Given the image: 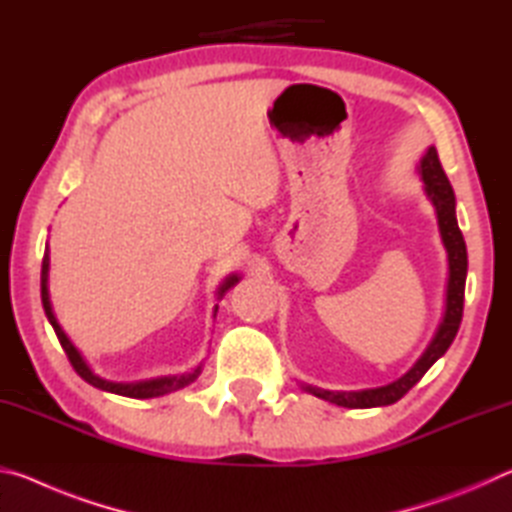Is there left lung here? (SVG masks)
Returning a JSON list of instances; mask_svg holds the SVG:
<instances>
[{
    "mask_svg": "<svg viewBox=\"0 0 512 512\" xmlns=\"http://www.w3.org/2000/svg\"><path fill=\"white\" fill-rule=\"evenodd\" d=\"M420 176L424 183V194L436 210L438 230L443 246L447 250V289H445V311L440 318V325L433 334L427 350L422 357L413 363V368L402 375L393 384L379 386V388H366V391H325V388L300 384L302 391L320 397V400L332 402L336 406H345V409H372V406H388L411 391L418 384L424 372H427L433 363H436L447 352L449 345L456 339L458 327H461L463 318V298H465V277H467V248L465 239L461 235L456 221V196L454 189L443 171V164L438 160L436 146H429L427 153L420 160Z\"/></svg>",
    "mask_w": 512,
    "mask_h": 512,
    "instance_id": "8db88e82",
    "label": "left lung"
}]
</instances>
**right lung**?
Wrapping results in <instances>:
<instances>
[{"label":"right lung","instance_id":"right-lung-1","mask_svg":"<svg viewBox=\"0 0 512 512\" xmlns=\"http://www.w3.org/2000/svg\"><path fill=\"white\" fill-rule=\"evenodd\" d=\"M241 280V275L232 273L223 280V284L216 291V296L219 300L225 296V291L230 287H235V284ZM40 296H42V307H45V314L47 320L54 327V332L58 336L60 345H63V350L67 354L69 363H72L74 370L79 372V375L92 384L94 388H101V391L106 393H115V395H124V397H135V400H149V397H160V395H167L173 391H180V388H185L192 384V381L198 379L201 375L203 366H196L192 372H183V375H167V377H155V379H144V381H131V384H121V381H108L99 377L97 372L90 368V363L83 359V354L79 352V348L69 341V336L63 332V327H60L58 318L54 314V307H51V298H49V246L45 248V257H42V273H40ZM216 309L219 305L214 307V316H216Z\"/></svg>","mask_w":512,"mask_h":512}]
</instances>
